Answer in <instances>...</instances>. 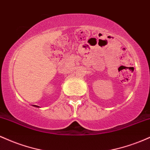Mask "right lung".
I'll return each mask as SVG.
<instances>
[{"label":"right lung","mask_w":150,"mask_h":150,"mask_svg":"<svg viewBox=\"0 0 150 150\" xmlns=\"http://www.w3.org/2000/svg\"><path fill=\"white\" fill-rule=\"evenodd\" d=\"M34 106H37V107H39V106H36V105H34Z\"/></svg>","instance_id":"right-lung-1"}]
</instances>
